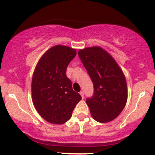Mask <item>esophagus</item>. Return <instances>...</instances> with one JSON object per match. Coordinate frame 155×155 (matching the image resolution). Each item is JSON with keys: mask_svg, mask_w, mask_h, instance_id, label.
Wrapping results in <instances>:
<instances>
[{"mask_svg": "<svg viewBox=\"0 0 155 155\" xmlns=\"http://www.w3.org/2000/svg\"><path fill=\"white\" fill-rule=\"evenodd\" d=\"M79 94H80V95H81V97H82V99H83V98H84V92L81 91V92H79Z\"/></svg>", "mask_w": 155, "mask_h": 155, "instance_id": "obj_1", "label": "esophagus"}]
</instances>
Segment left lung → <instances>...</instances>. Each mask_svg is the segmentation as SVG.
Masks as SVG:
<instances>
[{
  "label": "left lung",
  "mask_w": 155,
  "mask_h": 155,
  "mask_svg": "<svg viewBox=\"0 0 155 155\" xmlns=\"http://www.w3.org/2000/svg\"><path fill=\"white\" fill-rule=\"evenodd\" d=\"M78 54L94 84V95L86 101L92 118L101 123L111 122L127 103L125 76L116 60L103 48H84Z\"/></svg>",
  "instance_id": "8db88e82"
}]
</instances>
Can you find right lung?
Returning <instances> with one entry per match:
<instances>
[{"mask_svg": "<svg viewBox=\"0 0 155 155\" xmlns=\"http://www.w3.org/2000/svg\"><path fill=\"white\" fill-rule=\"evenodd\" d=\"M75 49L63 45L51 47L41 57L33 74L32 101L41 117L55 124H64L72 116L81 97L72 89L66 69L75 58Z\"/></svg>", "mask_w": 155, "mask_h": 155, "instance_id": "obj_1", "label": "right lung"}]
</instances>
